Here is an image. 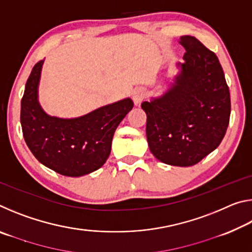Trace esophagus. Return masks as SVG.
Returning <instances> with one entry per match:
<instances>
[{
  "mask_svg": "<svg viewBox=\"0 0 252 252\" xmlns=\"http://www.w3.org/2000/svg\"><path fill=\"white\" fill-rule=\"evenodd\" d=\"M144 96H146V90L143 88H135L133 91V95H132V99H133L135 104H140L143 101Z\"/></svg>",
  "mask_w": 252,
  "mask_h": 252,
  "instance_id": "1",
  "label": "esophagus"
}]
</instances>
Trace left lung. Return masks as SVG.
Segmentation results:
<instances>
[{
    "label": "left lung",
    "mask_w": 252,
    "mask_h": 252,
    "mask_svg": "<svg viewBox=\"0 0 252 252\" xmlns=\"http://www.w3.org/2000/svg\"><path fill=\"white\" fill-rule=\"evenodd\" d=\"M185 62L163 94L144 101L147 139L158 160L190 167L218 148L230 119V92L217 55L193 36L180 37Z\"/></svg>",
    "instance_id": "1"
}]
</instances>
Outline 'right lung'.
I'll list each match as a JSON object with an SVG mask.
<instances>
[{"mask_svg":"<svg viewBox=\"0 0 252 252\" xmlns=\"http://www.w3.org/2000/svg\"><path fill=\"white\" fill-rule=\"evenodd\" d=\"M44 60L32 69L21 101V126L33 156L62 176L81 177L100 169L111 152L118 126L133 108L126 97L78 118L52 117L39 102Z\"/></svg>","mask_w":252,"mask_h":252,"instance_id":"right-lung-1","label":"right lung"}]
</instances>
